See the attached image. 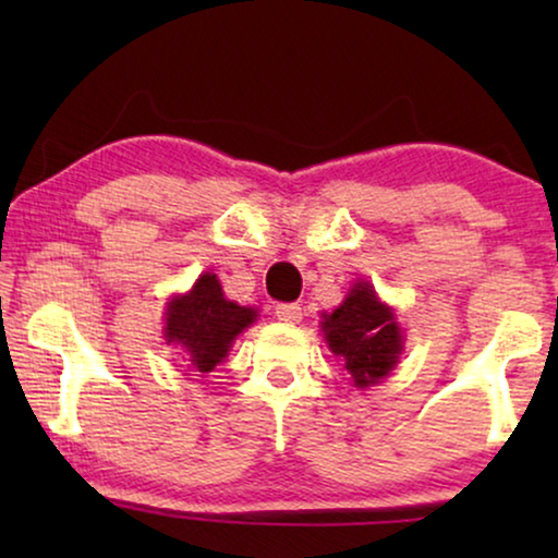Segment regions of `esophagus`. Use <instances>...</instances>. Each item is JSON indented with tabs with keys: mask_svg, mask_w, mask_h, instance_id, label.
Here are the masks:
<instances>
[{
	"mask_svg": "<svg viewBox=\"0 0 558 558\" xmlns=\"http://www.w3.org/2000/svg\"><path fill=\"white\" fill-rule=\"evenodd\" d=\"M277 319H281V323H300L302 319V307L296 302H281L277 304Z\"/></svg>",
	"mask_w": 558,
	"mask_h": 558,
	"instance_id": "esophagus-1",
	"label": "esophagus"
}]
</instances>
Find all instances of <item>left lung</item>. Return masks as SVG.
Here are the masks:
<instances>
[{
	"mask_svg": "<svg viewBox=\"0 0 558 558\" xmlns=\"http://www.w3.org/2000/svg\"><path fill=\"white\" fill-rule=\"evenodd\" d=\"M323 330L332 353L345 361L355 386L378 384L399 361V325L365 281H357L348 300L332 315H325Z\"/></svg>",
	"mask_w": 558,
	"mask_h": 558,
	"instance_id": "8db88e82",
	"label": "left lung"
}]
</instances>
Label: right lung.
<instances>
[{
	"label": "right lung",
	"instance_id": "right-lung-1",
	"mask_svg": "<svg viewBox=\"0 0 558 558\" xmlns=\"http://www.w3.org/2000/svg\"><path fill=\"white\" fill-rule=\"evenodd\" d=\"M256 312L228 302L216 274H203L193 292L170 302L167 310V340L185 348L201 373H208L223 361L228 348L243 327L254 323Z\"/></svg>",
	"mask_w": 558,
	"mask_h": 558
}]
</instances>
